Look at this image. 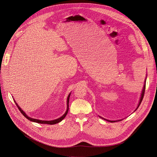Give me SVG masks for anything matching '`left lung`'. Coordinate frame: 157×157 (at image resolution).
Here are the masks:
<instances>
[{"label":"left lung","instance_id":"1","mask_svg":"<svg viewBox=\"0 0 157 157\" xmlns=\"http://www.w3.org/2000/svg\"><path fill=\"white\" fill-rule=\"evenodd\" d=\"M146 79H147V76H146V78L145 81H144V86H143V90H142V92H141V97H140V101H139L138 105V106H137L136 109L135 110V111L138 108V107H139V106H140V105H141V101H142V100H143V97H144V92H145V89H146ZM135 111H134V112H135ZM99 116V117H100L101 119H104V120H105V121H108V122H118V121H122V119H121V120H117V121H110V120L106 119H105V118H103V117H101V116Z\"/></svg>","mask_w":157,"mask_h":157}]
</instances>
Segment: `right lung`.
<instances>
[{
  "label": "right lung",
  "instance_id": "right-lung-1",
  "mask_svg": "<svg viewBox=\"0 0 157 157\" xmlns=\"http://www.w3.org/2000/svg\"><path fill=\"white\" fill-rule=\"evenodd\" d=\"M70 95H71V93L69 94L68 97H67V110L65 113V114L61 116L60 117L57 119H54V120H52V121H43V120H39V119H33V118H31L30 117H29L19 107V106L17 105V103H16L15 100H14V102L16 105V106H17L19 110L20 111V112L22 114V115L26 118L28 120H29L30 121H32V122H36V123H38V124H49V125H54V124H58L59 122H60L65 117V116H67V113H68V109H69V107H68V105H69V99H70ZM13 97V96H12Z\"/></svg>",
  "mask_w": 157,
  "mask_h": 157
}]
</instances>
